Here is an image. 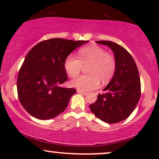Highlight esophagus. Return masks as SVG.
I'll list each match as a JSON object with an SVG mask.
<instances>
[{"instance_id": "esophagus-1", "label": "esophagus", "mask_w": 159, "mask_h": 159, "mask_svg": "<svg viewBox=\"0 0 159 159\" xmlns=\"http://www.w3.org/2000/svg\"><path fill=\"white\" fill-rule=\"evenodd\" d=\"M77 92L78 93H80V94H82V95H84V96H86V95L87 94V92H84V91H82V90H77Z\"/></svg>"}]
</instances>
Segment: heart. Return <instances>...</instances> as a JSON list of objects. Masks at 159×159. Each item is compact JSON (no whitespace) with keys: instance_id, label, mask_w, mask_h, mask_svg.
Segmentation results:
<instances>
[{"instance_id":"b5f03b06","label":"heart","mask_w":159,"mask_h":159,"mask_svg":"<svg viewBox=\"0 0 159 159\" xmlns=\"http://www.w3.org/2000/svg\"><path fill=\"white\" fill-rule=\"evenodd\" d=\"M78 57L69 54L66 58L64 67L71 77H75L81 72L83 66L89 65L87 72L89 75H81L70 82L71 86L82 91H90L99 85V80L105 83L113 77L116 71L115 57L102 47L96 45H88L79 49Z\"/></svg>"}]
</instances>
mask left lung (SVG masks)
I'll return each instance as SVG.
<instances>
[{
	"label": "left lung",
	"instance_id": "1",
	"mask_svg": "<svg viewBox=\"0 0 159 159\" xmlns=\"http://www.w3.org/2000/svg\"><path fill=\"white\" fill-rule=\"evenodd\" d=\"M107 45L114 53L116 67L114 77L90 105L96 117L107 123H116L130 116L140 96V80L138 67L132 55L119 44L107 40L96 41Z\"/></svg>",
	"mask_w": 159,
	"mask_h": 159
}]
</instances>
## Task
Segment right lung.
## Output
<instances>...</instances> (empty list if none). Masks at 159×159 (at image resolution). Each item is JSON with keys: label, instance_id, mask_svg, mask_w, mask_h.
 Here are the masks:
<instances>
[{"label": "right lung", "instance_id": "1", "mask_svg": "<svg viewBox=\"0 0 159 159\" xmlns=\"http://www.w3.org/2000/svg\"><path fill=\"white\" fill-rule=\"evenodd\" d=\"M88 41L53 38L43 40L27 53L17 78L19 99L24 108L39 120L55 117L65 111L74 88L61 84L68 80L66 57Z\"/></svg>", "mask_w": 159, "mask_h": 159}]
</instances>
